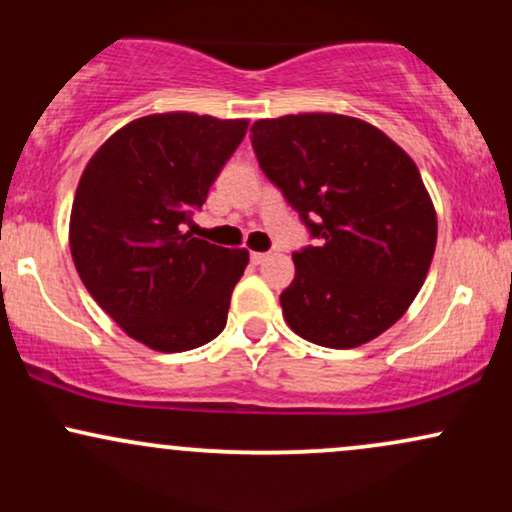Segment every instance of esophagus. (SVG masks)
I'll return each instance as SVG.
<instances>
[{
	"mask_svg": "<svg viewBox=\"0 0 512 512\" xmlns=\"http://www.w3.org/2000/svg\"><path fill=\"white\" fill-rule=\"evenodd\" d=\"M267 252H250V262L252 264H262L264 260H267Z\"/></svg>",
	"mask_w": 512,
	"mask_h": 512,
	"instance_id": "34e87169",
	"label": "esophagus"
}]
</instances>
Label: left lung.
<instances>
[{
	"label": "left lung",
	"mask_w": 512,
	"mask_h": 512,
	"mask_svg": "<svg viewBox=\"0 0 512 512\" xmlns=\"http://www.w3.org/2000/svg\"><path fill=\"white\" fill-rule=\"evenodd\" d=\"M260 168L317 238L281 293L298 337L354 349L390 330L424 286L438 221L419 168L356 117L284 115L250 127Z\"/></svg>",
	"instance_id": "8db88e82"
}]
</instances>
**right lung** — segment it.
Returning <instances> with one entry per match:
<instances>
[{"label": "right lung", "mask_w": 512, "mask_h": 512, "mask_svg": "<svg viewBox=\"0 0 512 512\" xmlns=\"http://www.w3.org/2000/svg\"><path fill=\"white\" fill-rule=\"evenodd\" d=\"M248 120L146 115L117 129L81 175L69 248L81 281L129 337L178 354L219 337L248 250L185 226L243 142Z\"/></svg>", "instance_id": "add662e5"}]
</instances>
